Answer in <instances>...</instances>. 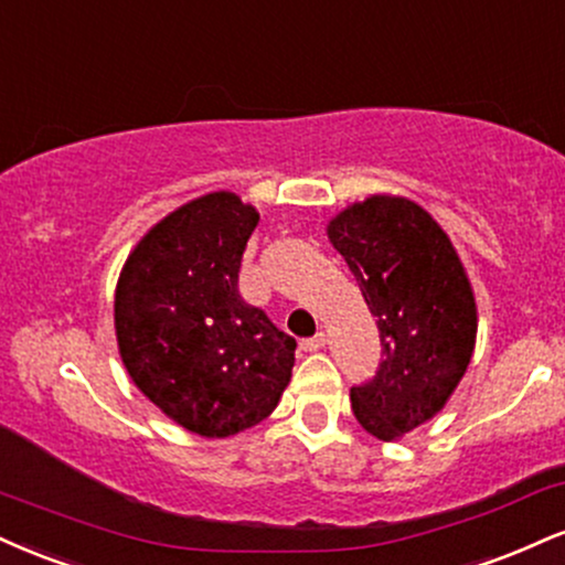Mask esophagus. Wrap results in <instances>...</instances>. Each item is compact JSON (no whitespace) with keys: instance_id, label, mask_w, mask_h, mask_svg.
Instances as JSON below:
<instances>
[{"instance_id":"1","label":"esophagus","mask_w":565,"mask_h":565,"mask_svg":"<svg viewBox=\"0 0 565 565\" xmlns=\"http://www.w3.org/2000/svg\"><path fill=\"white\" fill-rule=\"evenodd\" d=\"M323 348H326V334H323V331H318V334L310 337V339H302V350L318 352V350H323Z\"/></svg>"}]
</instances>
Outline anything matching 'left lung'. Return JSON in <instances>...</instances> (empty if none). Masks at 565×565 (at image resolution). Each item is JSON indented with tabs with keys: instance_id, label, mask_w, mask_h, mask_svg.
Masks as SVG:
<instances>
[{
	"instance_id": "left-lung-1",
	"label": "left lung",
	"mask_w": 565,
	"mask_h": 565,
	"mask_svg": "<svg viewBox=\"0 0 565 565\" xmlns=\"http://www.w3.org/2000/svg\"><path fill=\"white\" fill-rule=\"evenodd\" d=\"M376 316L382 363L350 390L352 413L373 437L392 441L437 416L471 363L477 302L450 236L405 196L373 194L329 223Z\"/></svg>"
}]
</instances>
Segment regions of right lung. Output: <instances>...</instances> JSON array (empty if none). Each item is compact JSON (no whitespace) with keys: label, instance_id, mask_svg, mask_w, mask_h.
<instances>
[{"label":"right lung","instance_id":"1","mask_svg":"<svg viewBox=\"0 0 565 565\" xmlns=\"http://www.w3.org/2000/svg\"><path fill=\"white\" fill-rule=\"evenodd\" d=\"M260 221L236 194L186 202L136 244L115 289V334L134 384L200 437H231L274 413L297 342L239 295Z\"/></svg>","mask_w":565,"mask_h":565}]
</instances>
